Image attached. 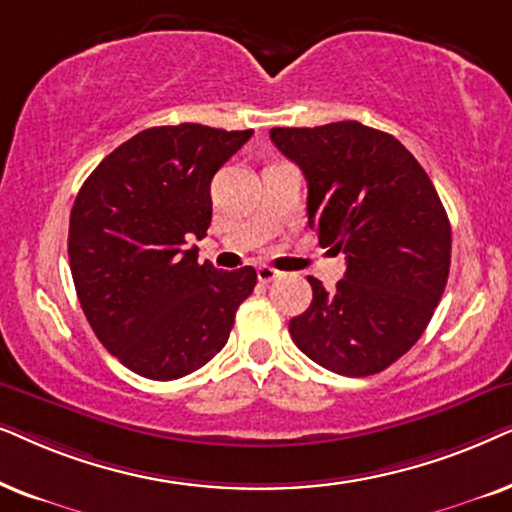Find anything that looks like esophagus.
Listing matches in <instances>:
<instances>
[{"label": "esophagus", "instance_id": "34e87169", "mask_svg": "<svg viewBox=\"0 0 512 512\" xmlns=\"http://www.w3.org/2000/svg\"><path fill=\"white\" fill-rule=\"evenodd\" d=\"M278 274H281V271L274 269V267H267V264L257 267V278H260L262 283H271V281H274V278H278Z\"/></svg>", "mask_w": 512, "mask_h": 512}]
</instances>
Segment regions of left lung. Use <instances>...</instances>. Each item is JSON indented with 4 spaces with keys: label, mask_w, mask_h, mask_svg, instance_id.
I'll return each instance as SVG.
<instances>
[{
    "label": "left lung",
    "mask_w": 512,
    "mask_h": 512,
    "mask_svg": "<svg viewBox=\"0 0 512 512\" xmlns=\"http://www.w3.org/2000/svg\"><path fill=\"white\" fill-rule=\"evenodd\" d=\"M309 185V227L346 255L335 292L309 276L313 299L290 337L344 377L386 370L417 344L445 292L452 227L431 177L403 142L358 121L271 128Z\"/></svg>",
    "instance_id": "8db88e82"
}]
</instances>
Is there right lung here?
Returning a JSON list of instances; mask_svg holds the SVG:
<instances>
[{
  "instance_id": "right-lung-1",
  "label": "right lung",
  "mask_w": 512,
  "mask_h": 512,
  "mask_svg": "<svg viewBox=\"0 0 512 512\" xmlns=\"http://www.w3.org/2000/svg\"><path fill=\"white\" fill-rule=\"evenodd\" d=\"M252 131L201 124L147 128L88 175L70 213L67 255L100 344L154 381L187 377L227 344L252 267L199 264L189 241L213 217V175Z\"/></svg>"
}]
</instances>
